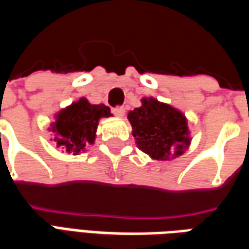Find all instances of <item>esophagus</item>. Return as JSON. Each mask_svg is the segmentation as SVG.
Returning <instances> with one entry per match:
<instances>
[{
    "label": "esophagus",
    "mask_w": 249,
    "mask_h": 249,
    "mask_svg": "<svg viewBox=\"0 0 249 249\" xmlns=\"http://www.w3.org/2000/svg\"><path fill=\"white\" fill-rule=\"evenodd\" d=\"M113 113L117 116V117H124L125 114V109L123 107H117V108L113 109Z\"/></svg>",
    "instance_id": "obj_1"
}]
</instances>
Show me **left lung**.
<instances>
[{"label":"left lung","mask_w":249,"mask_h":249,"mask_svg":"<svg viewBox=\"0 0 249 249\" xmlns=\"http://www.w3.org/2000/svg\"><path fill=\"white\" fill-rule=\"evenodd\" d=\"M132 135L141 151L159 161L183 155L191 144L188 121L180 110L153 97L128 113Z\"/></svg>","instance_id":"1"}]
</instances>
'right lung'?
<instances>
[{
  "label": "right lung",
  "mask_w": 249,
  "mask_h": 249,
  "mask_svg": "<svg viewBox=\"0 0 249 249\" xmlns=\"http://www.w3.org/2000/svg\"><path fill=\"white\" fill-rule=\"evenodd\" d=\"M109 116L112 113L107 105H93L85 97L80 98L56 114L51 130L57 146L73 155L85 151V146L94 142L100 119Z\"/></svg>",
  "instance_id": "1"
}]
</instances>
